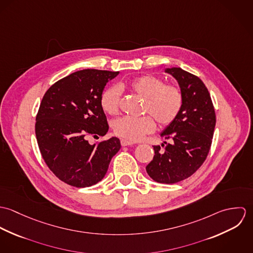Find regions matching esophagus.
<instances>
[{
	"label": "esophagus",
	"instance_id": "1",
	"mask_svg": "<svg viewBox=\"0 0 253 253\" xmlns=\"http://www.w3.org/2000/svg\"><path fill=\"white\" fill-rule=\"evenodd\" d=\"M121 144H122V146H131V145L134 144V142L128 141L126 139H122L121 140Z\"/></svg>",
	"mask_w": 253,
	"mask_h": 253
}]
</instances>
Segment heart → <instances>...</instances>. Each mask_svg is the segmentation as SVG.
<instances>
[{
	"mask_svg": "<svg viewBox=\"0 0 253 253\" xmlns=\"http://www.w3.org/2000/svg\"><path fill=\"white\" fill-rule=\"evenodd\" d=\"M129 88L145 98L142 117H121L113 122L114 132L128 141H138L156 127V121L162 126L170 125L177 118L183 105V93L176 84H165V81L155 75H144L131 80ZM121 91L118 85L106 88L100 104L109 115H116L120 111Z\"/></svg>",
	"mask_w": 253,
	"mask_h": 253,
	"instance_id": "b5f03b06",
	"label": "heart"
}]
</instances>
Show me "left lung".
I'll return each instance as SVG.
<instances>
[{
  "label": "left lung",
  "mask_w": 253,
  "mask_h": 253,
  "mask_svg": "<svg viewBox=\"0 0 253 253\" xmlns=\"http://www.w3.org/2000/svg\"><path fill=\"white\" fill-rule=\"evenodd\" d=\"M183 93L177 118L161 134L170 143L154 146L155 155L146 167L149 176L159 183L173 184L194 174L206 161L216 124L211 94L203 81L179 67L168 68Z\"/></svg>",
  "instance_id": "left-lung-1"
}]
</instances>
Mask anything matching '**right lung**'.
Instances as JSON below:
<instances>
[{
	"label": "right lung",
	"instance_id": "right-lung-1",
	"mask_svg": "<svg viewBox=\"0 0 253 253\" xmlns=\"http://www.w3.org/2000/svg\"><path fill=\"white\" fill-rule=\"evenodd\" d=\"M118 74L96 69L72 73L54 83L42 99L35 125L39 149L48 169L68 185L84 188L102 180L121 148L117 137L93 145L87 140L108 131L100 97Z\"/></svg>",
	"mask_w": 253,
	"mask_h": 253
}]
</instances>
